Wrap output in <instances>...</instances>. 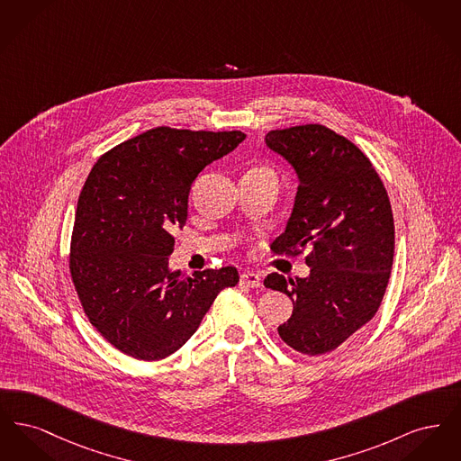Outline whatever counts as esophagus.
<instances>
[{
    "mask_svg": "<svg viewBox=\"0 0 461 461\" xmlns=\"http://www.w3.org/2000/svg\"><path fill=\"white\" fill-rule=\"evenodd\" d=\"M241 285L252 286V288H258L261 286V276L258 273H241L240 275Z\"/></svg>",
    "mask_w": 461,
    "mask_h": 461,
    "instance_id": "obj_1",
    "label": "esophagus"
}]
</instances>
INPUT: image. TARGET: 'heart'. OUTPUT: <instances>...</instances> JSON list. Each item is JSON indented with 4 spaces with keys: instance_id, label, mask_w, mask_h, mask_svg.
I'll return each instance as SVG.
<instances>
[{
    "instance_id": "1",
    "label": "heart",
    "mask_w": 461,
    "mask_h": 461,
    "mask_svg": "<svg viewBox=\"0 0 461 461\" xmlns=\"http://www.w3.org/2000/svg\"><path fill=\"white\" fill-rule=\"evenodd\" d=\"M249 173H250V175L266 176V177H269V179L276 181V175H275V171H273V169H269V167H264V166H256V167L249 169Z\"/></svg>"
}]
</instances>
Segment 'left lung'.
I'll return each instance as SVG.
<instances>
[{
    "label": "left lung",
    "instance_id": "1",
    "mask_svg": "<svg viewBox=\"0 0 461 461\" xmlns=\"http://www.w3.org/2000/svg\"><path fill=\"white\" fill-rule=\"evenodd\" d=\"M267 147L299 175L292 216L271 245L273 256L307 249V278L271 273L264 286L295 304L278 327L286 346L307 356L337 349L365 327L384 299L394 261V218L370 158L321 124L266 134Z\"/></svg>",
    "mask_w": 461,
    "mask_h": 461
}]
</instances>
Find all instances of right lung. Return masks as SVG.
I'll return each instance as SVG.
<instances>
[{"label":"right lung","mask_w":461,"mask_h":461,"mask_svg":"<svg viewBox=\"0 0 461 461\" xmlns=\"http://www.w3.org/2000/svg\"><path fill=\"white\" fill-rule=\"evenodd\" d=\"M241 131L167 126L141 132L102 155L77 200L68 271L96 331L117 351L158 361L198 329L231 266L188 276L169 273L175 231L188 216L198 173L243 141Z\"/></svg>","instance_id":"right-lung-1"}]
</instances>
